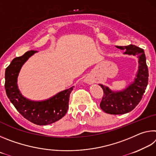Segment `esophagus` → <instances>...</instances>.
Returning a JSON list of instances; mask_svg holds the SVG:
<instances>
[{
	"instance_id": "1",
	"label": "esophagus",
	"mask_w": 156,
	"mask_h": 156,
	"mask_svg": "<svg viewBox=\"0 0 156 156\" xmlns=\"http://www.w3.org/2000/svg\"><path fill=\"white\" fill-rule=\"evenodd\" d=\"M87 83H91V82L90 80H87Z\"/></svg>"
}]
</instances>
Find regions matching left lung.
Instances as JSON below:
<instances>
[{"instance_id":"1","label":"left lung","mask_w":156,"mask_h":156,"mask_svg":"<svg viewBox=\"0 0 156 156\" xmlns=\"http://www.w3.org/2000/svg\"><path fill=\"white\" fill-rule=\"evenodd\" d=\"M120 49H126L125 54L138 56V70L134 81L122 91H113L100 84L104 94L100 104L102 111L109 114H125L133 110L140 101L146 90L149 80V72L143 49L129 44L128 46H115Z\"/></svg>"}]
</instances>
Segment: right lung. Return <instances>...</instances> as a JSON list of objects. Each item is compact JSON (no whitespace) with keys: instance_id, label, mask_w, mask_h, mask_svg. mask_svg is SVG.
Masks as SVG:
<instances>
[{"instance_id":"add662e5","label":"right lung","mask_w":156,"mask_h":156,"mask_svg":"<svg viewBox=\"0 0 156 156\" xmlns=\"http://www.w3.org/2000/svg\"><path fill=\"white\" fill-rule=\"evenodd\" d=\"M36 52L31 50L13 59L5 70V88L8 98L23 117L35 125H47L66 114L73 86L43 101H31L23 96L18 88V76L23 64Z\"/></svg>"}]
</instances>
